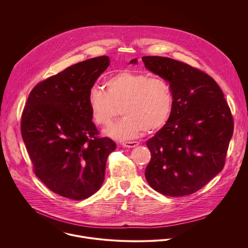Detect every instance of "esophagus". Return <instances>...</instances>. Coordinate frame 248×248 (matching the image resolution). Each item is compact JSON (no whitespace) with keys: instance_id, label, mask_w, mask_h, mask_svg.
<instances>
[{"instance_id":"esophagus-1","label":"esophagus","mask_w":248,"mask_h":248,"mask_svg":"<svg viewBox=\"0 0 248 248\" xmlns=\"http://www.w3.org/2000/svg\"><path fill=\"white\" fill-rule=\"evenodd\" d=\"M139 144L138 141H128V142H123L122 145L126 148H133L136 147Z\"/></svg>"}]
</instances>
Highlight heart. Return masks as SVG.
<instances>
[{"label": "heart", "instance_id": "b5f03b06", "mask_svg": "<svg viewBox=\"0 0 248 248\" xmlns=\"http://www.w3.org/2000/svg\"><path fill=\"white\" fill-rule=\"evenodd\" d=\"M100 87L89 90L87 102L95 124L109 125L121 107L124 117L112 125L106 134L117 140H129L143 130L153 132L163 127L172 111V94L170 84L161 78L146 74L118 73Z\"/></svg>", "mask_w": 248, "mask_h": 248}]
</instances>
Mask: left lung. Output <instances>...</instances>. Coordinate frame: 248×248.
<instances>
[{
	"label": "left lung",
	"instance_id": "obj_1",
	"mask_svg": "<svg viewBox=\"0 0 248 248\" xmlns=\"http://www.w3.org/2000/svg\"><path fill=\"white\" fill-rule=\"evenodd\" d=\"M142 61L170 83L172 94L170 119L146 142L151 153L146 181L167 196L192 194L224 168L233 132L229 105L217 82L201 70L165 57Z\"/></svg>",
	"mask_w": 248,
	"mask_h": 248
}]
</instances>
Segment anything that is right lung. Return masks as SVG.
<instances>
[{
  "instance_id": "right-lung-1",
  "label": "right lung",
  "mask_w": 248,
  "mask_h": 248,
  "mask_svg": "<svg viewBox=\"0 0 248 248\" xmlns=\"http://www.w3.org/2000/svg\"><path fill=\"white\" fill-rule=\"evenodd\" d=\"M110 65L108 56L73 64L29 94L20 128L37 178L53 192L82 200L97 192L117 145L98 137L87 97Z\"/></svg>"
}]
</instances>
